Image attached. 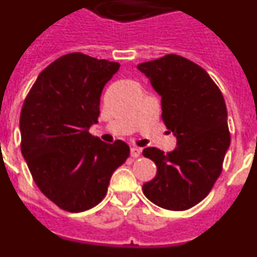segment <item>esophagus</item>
Returning a JSON list of instances; mask_svg holds the SVG:
<instances>
[{
  "instance_id": "esophagus-1",
  "label": "esophagus",
  "mask_w": 257,
  "mask_h": 257,
  "mask_svg": "<svg viewBox=\"0 0 257 257\" xmlns=\"http://www.w3.org/2000/svg\"><path fill=\"white\" fill-rule=\"evenodd\" d=\"M130 153H131V157H133V158H138V157L142 154V149L138 148V147H133L130 151Z\"/></svg>"
}]
</instances>
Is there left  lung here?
I'll list each match as a JSON object with an SVG mask.
<instances>
[{
	"mask_svg": "<svg viewBox=\"0 0 257 257\" xmlns=\"http://www.w3.org/2000/svg\"><path fill=\"white\" fill-rule=\"evenodd\" d=\"M138 69L161 96L162 119L178 144L167 154L143 151L157 166L143 193L166 210H188L207 196L221 174L230 145L225 101L207 72L183 56L169 54Z\"/></svg>",
	"mask_w": 257,
	"mask_h": 257,
	"instance_id": "obj_1",
	"label": "left lung"
}]
</instances>
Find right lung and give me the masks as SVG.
I'll return each mask as SVG.
<instances>
[{
    "instance_id": "obj_1",
    "label": "right lung",
    "mask_w": 257,
    "mask_h": 257,
    "mask_svg": "<svg viewBox=\"0 0 257 257\" xmlns=\"http://www.w3.org/2000/svg\"><path fill=\"white\" fill-rule=\"evenodd\" d=\"M118 69V63L67 54L41 72L23 104V157L41 192L68 212L100 203L113 172L130 156L122 140L106 144L88 133Z\"/></svg>"
}]
</instances>
